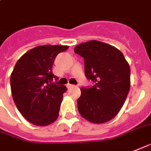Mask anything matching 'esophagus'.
Masks as SVG:
<instances>
[{"label":"esophagus","mask_w":151,"mask_h":151,"mask_svg":"<svg viewBox=\"0 0 151 151\" xmlns=\"http://www.w3.org/2000/svg\"><path fill=\"white\" fill-rule=\"evenodd\" d=\"M67 87H68V88H71L75 87V85H73V84H70V83H68V84H67Z\"/></svg>","instance_id":"34e87169"}]
</instances>
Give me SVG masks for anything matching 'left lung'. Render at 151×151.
<instances>
[{
  "label": "left lung",
  "mask_w": 151,
  "mask_h": 151,
  "mask_svg": "<svg viewBox=\"0 0 151 151\" xmlns=\"http://www.w3.org/2000/svg\"><path fill=\"white\" fill-rule=\"evenodd\" d=\"M75 53L84 59V74L93 86L80 88L77 108L83 118L104 123L119 113L130 88V68L116 47L96 40L79 44Z\"/></svg>",
  "instance_id": "obj_1"
}]
</instances>
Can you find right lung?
Returning <instances> with one entry per match:
<instances>
[{
    "mask_svg": "<svg viewBox=\"0 0 151 151\" xmlns=\"http://www.w3.org/2000/svg\"><path fill=\"white\" fill-rule=\"evenodd\" d=\"M68 48L61 45H44L24 54L17 62L10 76L11 92L17 109L32 124L44 126L59 116L65 85L52 72L55 57Z\"/></svg>",
    "mask_w": 151,
    "mask_h": 151,
    "instance_id": "1",
    "label": "right lung"
}]
</instances>
